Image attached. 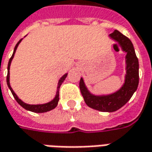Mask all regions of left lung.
<instances>
[{"label": "left lung", "instance_id": "left-lung-1", "mask_svg": "<svg viewBox=\"0 0 152 152\" xmlns=\"http://www.w3.org/2000/svg\"><path fill=\"white\" fill-rule=\"evenodd\" d=\"M109 37L118 43L122 51L127 53L125 57L126 74L123 86L112 94H94L88 90L81 77L80 90L86 104L90 108L101 112L112 113L122 108L137 91L139 83V63L130 39L118 30H114Z\"/></svg>", "mask_w": 152, "mask_h": 152}]
</instances>
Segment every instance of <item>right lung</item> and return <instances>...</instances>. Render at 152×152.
I'll use <instances>...</instances> for the list:
<instances>
[{
    "label": "right lung",
    "mask_w": 152,
    "mask_h": 152,
    "mask_svg": "<svg viewBox=\"0 0 152 152\" xmlns=\"http://www.w3.org/2000/svg\"><path fill=\"white\" fill-rule=\"evenodd\" d=\"M22 39H21L17 43V44L15 45V47L13 54H12L11 58H10V60H9L8 67H7V71H8V72H7V76H6V82H7V86H8L9 89L10 90V91H11L12 94H13L14 98L15 99V100L18 102V104H19L20 106H22V107H23L24 109H26V110L31 111V112H34V113H45V112H48V111H50V110L55 109V108L58 106V101H59V89H60V86H61V84L63 83V81L65 80L66 77V76H67V73L64 74V75L60 78V80H58L56 95H55V97H54L53 100L48 102V103H45V104H26V103H24V102L22 101L17 96V94L15 93V91H13V89L11 88V86H10V67L11 61L13 60L14 56H15V52H16L17 48H18L19 44H20L21 41H22Z\"/></svg>",
    "instance_id": "obj_1"
}]
</instances>
